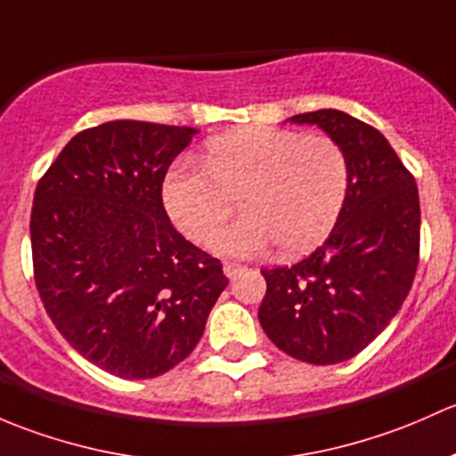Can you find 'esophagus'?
I'll list each match as a JSON object with an SVG mask.
<instances>
[{
	"label": "esophagus",
	"instance_id": "34e87169",
	"mask_svg": "<svg viewBox=\"0 0 456 456\" xmlns=\"http://www.w3.org/2000/svg\"><path fill=\"white\" fill-rule=\"evenodd\" d=\"M243 270H246V267L239 265V263H224V274H226L228 279H234V276L241 274Z\"/></svg>",
	"mask_w": 456,
	"mask_h": 456
}]
</instances>
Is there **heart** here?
I'll list each match as a JSON object with an SVG mask.
<instances>
[{
    "label": "heart",
    "instance_id": "heart-1",
    "mask_svg": "<svg viewBox=\"0 0 456 456\" xmlns=\"http://www.w3.org/2000/svg\"><path fill=\"white\" fill-rule=\"evenodd\" d=\"M346 191L349 159L330 135L246 126L210 140L206 167H173L162 200L173 224L206 246L232 215L239 197L246 215L219 234V252L252 256L276 241L285 255H300L327 237Z\"/></svg>",
    "mask_w": 456,
    "mask_h": 456
}]
</instances>
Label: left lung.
Wrapping results in <instances>:
<instances>
[{"label":"left lung","instance_id":"obj_1","mask_svg":"<svg viewBox=\"0 0 456 456\" xmlns=\"http://www.w3.org/2000/svg\"><path fill=\"white\" fill-rule=\"evenodd\" d=\"M345 149L349 191L322 246L294 265L261 270L259 322L272 342L309 364L358 355L400 312L419 263V193L388 140L338 110L292 116Z\"/></svg>","mask_w":456,"mask_h":456}]
</instances>
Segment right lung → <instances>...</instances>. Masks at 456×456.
I'll list each match as a JSON object with an SVG mask.
<instances>
[{"mask_svg":"<svg viewBox=\"0 0 456 456\" xmlns=\"http://www.w3.org/2000/svg\"><path fill=\"white\" fill-rule=\"evenodd\" d=\"M197 129L111 120L74 135L35 191V283L61 336L125 379L180 364L226 289L222 263L186 241L162 182Z\"/></svg>","mask_w":456,"mask_h":456,"instance_id":"obj_1","label":"right lung"}]
</instances>
